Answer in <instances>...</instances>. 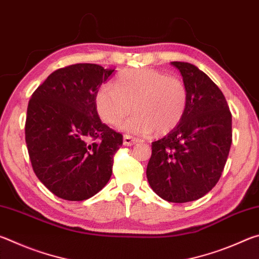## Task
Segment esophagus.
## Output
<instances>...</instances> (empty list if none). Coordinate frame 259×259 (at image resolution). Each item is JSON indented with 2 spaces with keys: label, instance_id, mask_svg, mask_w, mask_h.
Segmentation results:
<instances>
[{
  "label": "esophagus",
  "instance_id": "34e87169",
  "mask_svg": "<svg viewBox=\"0 0 259 259\" xmlns=\"http://www.w3.org/2000/svg\"><path fill=\"white\" fill-rule=\"evenodd\" d=\"M138 142H139V139L133 137V136L124 135V137H123V144H124L125 146H133V145H135L136 143H138Z\"/></svg>",
  "mask_w": 259,
  "mask_h": 259
}]
</instances>
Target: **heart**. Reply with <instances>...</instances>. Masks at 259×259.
<instances>
[{
  "instance_id": "b5f03b06",
  "label": "heart",
  "mask_w": 259,
  "mask_h": 259,
  "mask_svg": "<svg viewBox=\"0 0 259 259\" xmlns=\"http://www.w3.org/2000/svg\"><path fill=\"white\" fill-rule=\"evenodd\" d=\"M188 89L181 77L165 75L153 68H130L122 71L112 85L97 91L95 107L100 120L116 126L131 112L135 114L123 128L138 136L156 131L166 135L177 128L185 116Z\"/></svg>"
}]
</instances>
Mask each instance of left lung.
<instances>
[{
  "instance_id": "8db88e82",
  "label": "left lung",
  "mask_w": 259,
  "mask_h": 259,
  "mask_svg": "<svg viewBox=\"0 0 259 259\" xmlns=\"http://www.w3.org/2000/svg\"><path fill=\"white\" fill-rule=\"evenodd\" d=\"M188 89L181 123L152 143L146 176L157 195L174 203L198 200L218 183L232 144V114L224 95L207 74L172 61Z\"/></svg>"
}]
</instances>
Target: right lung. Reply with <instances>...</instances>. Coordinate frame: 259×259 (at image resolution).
<instances>
[{
	"mask_svg": "<svg viewBox=\"0 0 259 259\" xmlns=\"http://www.w3.org/2000/svg\"><path fill=\"white\" fill-rule=\"evenodd\" d=\"M114 69L75 64L51 73L29 99L25 140L33 170L55 195L83 201L112 176L123 136L103 123L95 97Z\"/></svg>",
	"mask_w": 259,
	"mask_h": 259,
	"instance_id": "1",
	"label": "right lung"
}]
</instances>
